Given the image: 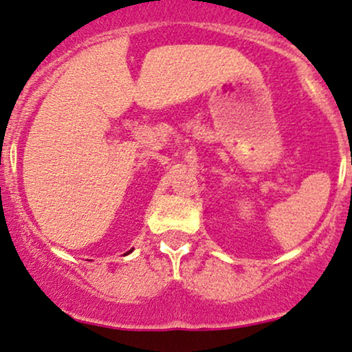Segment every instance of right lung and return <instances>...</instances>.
Segmentation results:
<instances>
[{
	"label": "right lung",
	"instance_id": "obj_1",
	"mask_svg": "<svg viewBox=\"0 0 352 352\" xmlns=\"http://www.w3.org/2000/svg\"><path fill=\"white\" fill-rule=\"evenodd\" d=\"M131 252H133V249H131V251H128V252H126V254H131Z\"/></svg>",
	"mask_w": 352,
	"mask_h": 352
}]
</instances>
